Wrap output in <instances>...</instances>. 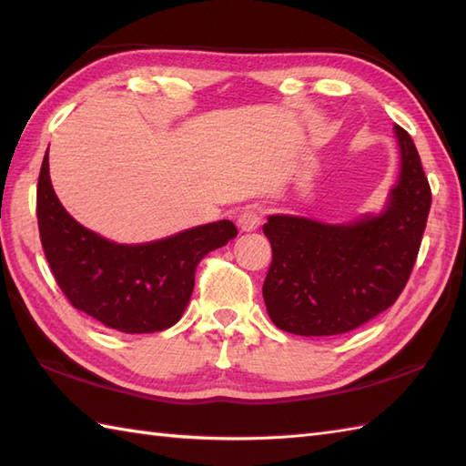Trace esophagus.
<instances>
[{
	"instance_id": "obj_1",
	"label": "esophagus",
	"mask_w": 466,
	"mask_h": 466,
	"mask_svg": "<svg viewBox=\"0 0 466 466\" xmlns=\"http://www.w3.org/2000/svg\"><path fill=\"white\" fill-rule=\"evenodd\" d=\"M262 224V212L256 210V208H246L238 216V226L242 232H254L258 230Z\"/></svg>"
}]
</instances>
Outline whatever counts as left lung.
<instances>
[{
	"mask_svg": "<svg viewBox=\"0 0 466 466\" xmlns=\"http://www.w3.org/2000/svg\"><path fill=\"white\" fill-rule=\"evenodd\" d=\"M400 176L389 204L352 224L268 216L272 264L262 296L280 330L336 336L359 329L397 302L417 262L431 210V186L412 137L394 126Z\"/></svg>",
	"mask_w": 466,
	"mask_h": 466,
	"instance_id": "1",
	"label": "left lung"
}]
</instances>
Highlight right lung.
Returning <instances> with one entry per match:
<instances>
[{
	"label": "right lung",
	"instance_id": "obj_1",
	"mask_svg": "<svg viewBox=\"0 0 466 466\" xmlns=\"http://www.w3.org/2000/svg\"><path fill=\"white\" fill-rule=\"evenodd\" d=\"M35 210L47 264L69 304L127 334L160 332L180 320L198 264L238 234L230 220H220L147 244L106 240L77 224L57 200L47 154Z\"/></svg>",
	"mask_w": 466,
	"mask_h": 466
}]
</instances>
